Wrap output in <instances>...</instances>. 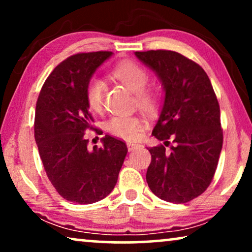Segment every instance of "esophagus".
I'll return each instance as SVG.
<instances>
[{
	"label": "esophagus",
	"instance_id": "esophagus-1",
	"mask_svg": "<svg viewBox=\"0 0 252 252\" xmlns=\"http://www.w3.org/2000/svg\"><path fill=\"white\" fill-rule=\"evenodd\" d=\"M126 144H127V148H128V150H129V151H132V150L136 149V148H139V147H140V144L134 143V142H127Z\"/></svg>",
	"mask_w": 252,
	"mask_h": 252
}]
</instances>
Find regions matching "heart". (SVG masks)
Wrapping results in <instances>:
<instances>
[{
    "label": "heart",
    "instance_id": "b5f03b06",
    "mask_svg": "<svg viewBox=\"0 0 252 252\" xmlns=\"http://www.w3.org/2000/svg\"><path fill=\"white\" fill-rule=\"evenodd\" d=\"M111 73L127 88L135 93L136 104L143 112L154 113L156 111L158 108V95L153 89L147 87L149 74L146 68L135 62L125 61L117 64L112 68ZM104 82L97 78L89 80L86 88V99L92 111H102L104 104ZM141 128H142V119L132 115L113 116L105 124V129L110 134L125 140L136 139Z\"/></svg>",
    "mask_w": 252,
    "mask_h": 252
}]
</instances>
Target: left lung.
<instances>
[{
	"label": "left lung",
	"instance_id": "1",
	"mask_svg": "<svg viewBox=\"0 0 252 252\" xmlns=\"http://www.w3.org/2000/svg\"><path fill=\"white\" fill-rule=\"evenodd\" d=\"M135 56L157 74L165 92L153 135L168 145L149 148L147 171L150 190L164 201L187 203L203 194L216 173L222 148L220 108L205 71L171 50L136 51Z\"/></svg>",
	"mask_w": 252,
	"mask_h": 252
}]
</instances>
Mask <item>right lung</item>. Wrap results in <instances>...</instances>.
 I'll use <instances>...</instances> for the list:
<instances>
[{"mask_svg":"<svg viewBox=\"0 0 252 252\" xmlns=\"http://www.w3.org/2000/svg\"><path fill=\"white\" fill-rule=\"evenodd\" d=\"M111 51L82 53L57 65L36 102L34 136L44 171L58 194L68 202L92 204L113 190L127 155L125 142L102 137L101 148L87 149L86 129L94 127L86 88Z\"/></svg>","mask_w":252,"mask_h":252,"instance_id":"right-lung-1","label":"right lung"}]
</instances>
